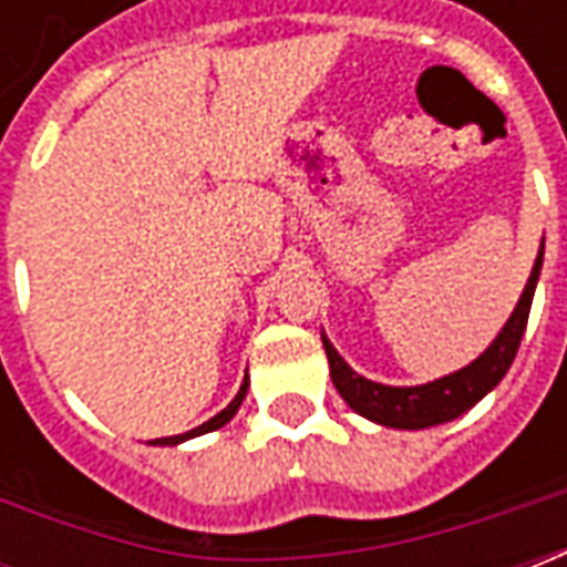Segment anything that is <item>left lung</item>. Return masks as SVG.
<instances>
[{
  "mask_svg": "<svg viewBox=\"0 0 567 567\" xmlns=\"http://www.w3.org/2000/svg\"><path fill=\"white\" fill-rule=\"evenodd\" d=\"M540 264H544V246L537 251L535 267L528 276L519 303L513 309V316L504 324V331L495 337V343L488 346L483 355L471 361L467 368L455 370L443 380L427 382V385H410V389H394V385H382V382L364 380L355 370L346 364L343 358L337 355L324 337V355L331 364V380L337 392L343 394V401L361 416L373 419L380 425L389 427H431L440 422H452L455 416L467 413L471 406L486 398L511 370L519 340H523L525 324H528V309H532V297H535L537 276H540Z\"/></svg>",
  "mask_w": 567,
  "mask_h": 567,
  "instance_id": "1",
  "label": "left lung"
}]
</instances>
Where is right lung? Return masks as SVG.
Returning <instances> with one entry per match:
<instances>
[{
	"label": "right lung",
	"instance_id": "right-lung-1",
	"mask_svg": "<svg viewBox=\"0 0 567 567\" xmlns=\"http://www.w3.org/2000/svg\"><path fill=\"white\" fill-rule=\"evenodd\" d=\"M246 389H248V377H246V380H243V385H239V394H236L230 404L224 406L218 416H212L209 422H203V425L194 427V431H185V434H175V437H161V440H154V443H182V440H187V437H197V434H209V431H215V427L227 425V422L234 419L236 410H239V404H243V398H246Z\"/></svg>",
	"mask_w": 567,
	"mask_h": 567
}]
</instances>
